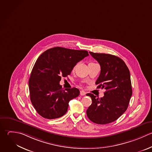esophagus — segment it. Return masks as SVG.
Wrapping results in <instances>:
<instances>
[{
	"mask_svg": "<svg viewBox=\"0 0 152 152\" xmlns=\"http://www.w3.org/2000/svg\"><path fill=\"white\" fill-rule=\"evenodd\" d=\"M80 95L83 96V95H86V92H85V91L82 90V91H80Z\"/></svg>",
	"mask_w": 152,
	"mask_h": 152,
	"instance_id": "esophagus-1",
	"label": "esophagus"
}]
</instances>
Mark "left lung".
<instances>
[{"label":"left lung","mask_w":152,"mask_h":152,"mask_svg":"<svg viewBox=\"0 0 152 152\" xmlns=\"http://www.w3.org/2000/svg\"><path fill=\"white\" fill-rule=\"evenodd\" d=\"M90 54L101 66L96 81L97 88L106 89L103 98H92V104L86 111L88 118L98 124H106L117 120L127 109L132 95L130 73L124 61L117 56L104 53Z\"/></svg>","instance_id":"obj_1"}]
</instances>
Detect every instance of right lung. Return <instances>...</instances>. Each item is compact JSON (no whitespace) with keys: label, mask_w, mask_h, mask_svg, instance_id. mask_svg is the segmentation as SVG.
<instances>
[{"label":"right lung","mask_w":152,"mask_h":152,"mask_svg":"<svg viewBox=\"0 0 152 152\" xmlns=\"http://www.w3.org/2000/svg\"><path fill=\"white\" fill-rule=\"evenodd\" d=\"M88 56L86 50L60 47L50 48L39 56L30 75L29 89L31 103L41 117L55 119L67 113L69 101L78 96L80 91L76 88L64 89L60 81Z\"/></svg>","instance_id":"obj_1"}]
</instances>
